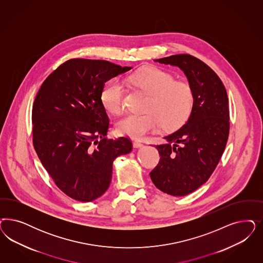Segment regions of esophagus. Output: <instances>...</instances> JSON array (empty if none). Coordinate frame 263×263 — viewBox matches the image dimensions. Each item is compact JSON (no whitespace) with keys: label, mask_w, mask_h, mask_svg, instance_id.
I'll list each match as a JSON object with an SVG mask.
<instances>
[{"label":"esophagus","mask_w":263,"mask_h":263,"mask_svg":"<svg viewBox=\"0 0 263 263\" xmlns=\"http://www.w3.org/2000/svg\"><path fill=\"white\" fill-rule=\"evenodd\" d=\"M133 143H134V146H135L136 148H138V147L143 146V143H142L140 140H135Z\"/></svg>","instance_id":"esophagus-1"}]
</instances>
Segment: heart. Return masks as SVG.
Here are the masks:
<instances>
[{
  "label": "heart",
  "instance_id": "heart-1",
  "mask_svg": "<svg viewBox=\"0 0 263 263\" xmlns=\"http://www.w3.org/2000/svg\"><path fill=\"white\" fill-rule=\"evenodd\" d=\"M129 84L148 95L145 114H128L117 124L119 134L143 137L161 125L165 129L178 127L189 118L194 106V90L185 81L174 80L170 73L158 68H142L127 77ZM103 107L119 114L125 107V85L111 79L101 93Z\"/></svg>",
  "mask_w": 263,
  "mask_h": 263
}]
</instances>
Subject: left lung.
<instances>
[{"instance_id":"1","label":"left lung","mask_w":263,"mask_h":263,"mask_svg":"<svg viewBox=\"0 0 263 263\" xmlns=\"http://www.w3.org/2000/svg\"><path fill=\"white\" fill-rule=\"evenodd\" d=\"M176 66L194 90V106L186 124L155 145L160 154L150 177L161 192L183 196L210 178L226 149L229 135V98L220 77L201 60L189 54L155 60Z\"/></svg>"}]
</instances>
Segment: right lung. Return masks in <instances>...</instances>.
Listing matches in <instances>:
<instances>
[{"instance_id": "1", "label": "right lung", "mask_w": 263, "mask_h": 263, "mask_svg": "<svg viewBox=\"0 0 263 263\" xmlns=\"http://www.w3.org/2000/svg\"><path fill=\"white\" fill-rule=\"evenodd\" d=\"M130 68L104 60H68L35 96L34 150L56 186L77 201L103 195L113 161L133 149L128 137H106L109 118L101 101L104 83Z\"/></svg>"}]
</instances>
